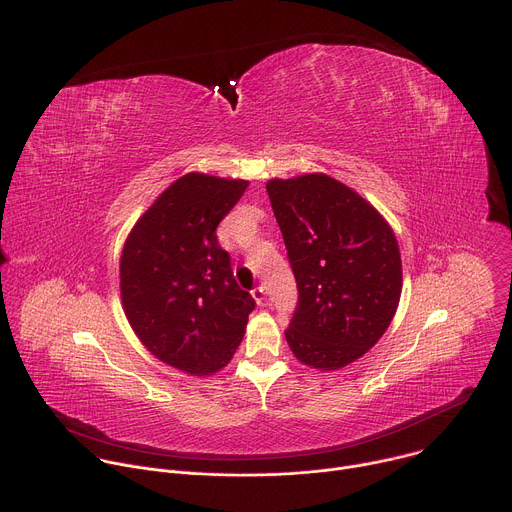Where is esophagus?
Here are the masks:
<instances>
[{
  "label": "esophagus",
  "instance_id": "34e87169",
  "mask_svg": "<svg viewBox=\"0 0 512 512\" xmlns=\"http://www.w3.org/2000/svg\"><path fill=\"white\" fill-rule=\"evenodd\" d=\"M251 295H253V299L257 301V305H263V301H265V289L259 285V287H255L253 291H251Z\"/></svg>",
  "mask_w": 512,
  "mask_h": 512
}]
</instances>
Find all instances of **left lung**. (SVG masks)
I'll return each mask as SVG.
<instances>
[{
    "label": "left lung",
    "mask_w": 512,
    "mask_h": 512,
    "mask_svg": "<svg viewBox=\"0 0 512 512\" xmlns=\"http://www.w3.org/2000/svg\"><path fill=\"white\" fill-rule=\"evenodd\" d=\"M267 195L299 289L287 344L309 368H344L378 344L396 315V235L364 197L323 173L271 179Z\"/></svg>",
    "instance_id": "8db88e82"
}]
</instances>
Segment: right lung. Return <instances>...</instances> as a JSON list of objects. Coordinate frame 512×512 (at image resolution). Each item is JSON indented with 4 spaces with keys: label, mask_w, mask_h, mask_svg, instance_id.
<instances>
[{
    "label": "right lung",
    "mask_w": 512,
    "mask_h": 512,
    "mask_svg": "<svg viewBox=\"0 0 512 512\" xmlns=\"http://www.w3.org/2000/svg\"><path fill=\"white\" fill-rule=\"evenodd\" d=\"M249 181L189 173L136 221L120 255V297L142 346L191 376L223 370L255 301L217 241V225Z\"/></svg>",
    "instance_id": "right-lung-1"
}]
</instances>
